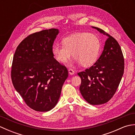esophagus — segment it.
<instances>
[{"mask_svg":"<svg viewBox=\"0 0 135 135\" xmlns=\"http://www.w3.org/2000/svg\"><path fill=\"white\" fill-rule=\"evenodd\" d=\"M68 73H69L70 75H73L74 74V73H75V72H74V71H73L72 69H71V68H70L69 70H68Z\"/></svg>","mask_w":135,"mask_h":135,"instance_id":"obj_1","label":"esophagus"}]
</instances>
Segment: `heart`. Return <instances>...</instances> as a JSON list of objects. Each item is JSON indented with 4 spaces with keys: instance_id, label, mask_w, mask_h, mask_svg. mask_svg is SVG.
Returning a JSON list of instances; mask_svg holds the SVG:
<instances>
[{
    "instance_id": "b5f03b06",
    "label": "heart",
    "mask_w": 135,
    "mask_h": 135,
    "mask_svg": "<svg viewBox=\"0 0 135 135\" xmlns=\"http://www.w3.org/2000/svg\"><path fill=\"white\" fill-rule=\"evenodd\" d=\"M62 44L54 45L51 49L57 61L67 62L72 53L74 62L81 63L83 67H89L96 62L102 47L99 37L89 32L74 33L63 39Z\"/></svg>"
}]
</instances>
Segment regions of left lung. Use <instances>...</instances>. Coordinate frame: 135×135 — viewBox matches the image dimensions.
<instances>
[{
  "label": "left lung",
  "mask_w": 135,
  "mask_h": 135,
  "mask_svg": "<svg viewBox=\"0 0 135 135\" xmlns=\"http://www.w3.org/2000/svg\"><path fill=\"white\" fill-rule=\"evenodd\" d=\"M107 36L104 49L97 61L89 69L78 73L82 97L91 105L107 103L115 94L124 71V59L118 42L100 28L91 27Z\"/></svg>",
  "instance_id": "8db88e82"
}]
</instances>
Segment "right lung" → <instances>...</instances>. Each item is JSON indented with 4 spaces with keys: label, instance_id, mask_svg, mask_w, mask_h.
<instances>
[{
    "label": "right lung",
    "instance_id": "add662e5",
    "mask_svg": "<svg viewBox=\"0 0 135 135\" xmlns=\"http://www.w3.org/2000/svg\"><path fill=\"white\" fill-rule=\"evenodd\" d=\"M58 29L31 34L19 45L13 57L11 79L14 88L33 110L46 112L58 102L68 70L54 58L51 49Z\"/></svg>",
    "mask_w": 135,
    "mask_h": 135
}]
</instances>
